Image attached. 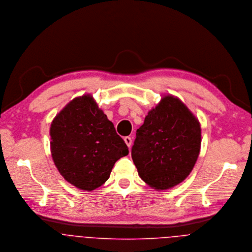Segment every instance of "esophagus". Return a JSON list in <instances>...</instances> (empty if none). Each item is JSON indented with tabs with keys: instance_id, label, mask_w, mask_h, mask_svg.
<instances>
[{
	"instance_id": "esophagus-1",
	"label": "esophagus",
	"mask_w": 252,
	"mask_h": 252,
	"mask_svg": "<svg viewBox=\"0 0 252 252\" xmlns=\"http://www.w3.org/2000/svg\"><path fill=\"white\" fill-rule=\"evenodd\" d=\"M124 142H125V144H127L128 147H130L132 145V139L130 137H125Z\"/></svg>"
}]
</instances>
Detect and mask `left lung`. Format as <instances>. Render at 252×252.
Wrapping results in <instances>:
<instances>
[{
	"label": "left lung",
	"instance_id": "8db88e82",
	"mask_svg": "<svg viewBox=\"0 0 252 252\" xmlns=\"http://www.w3.org/2000/svg\"><path fill=\"white\" fill-rule=\"evenodd\" d=\"M136 135L132 159L147 185L167 190L189 176L200 153L201 126L179 98L163 97Z\"/></svg>",
	"mask_w": 252,
	"mask_h": 252
}]
</instances>
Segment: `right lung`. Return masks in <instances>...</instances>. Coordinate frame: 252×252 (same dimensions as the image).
Masks as SVG:
<instances>
[{"instance_id": "right-lung-1", "label": "right lung", "mask_w": 252, "mask_h": 252, "mask_svg": "<svg viewBox=\"0 0 252 252\" xmlns=\"http://www.w3.org/2000/svg\"><path fill=\"white\" fill-rule=\"evenodd\" d=\"M50 140L52 159L61 176L85 191L103 185L115 162L129 153L91 95L74 98L55 116Z\"/></svg>"}]
</instances>
